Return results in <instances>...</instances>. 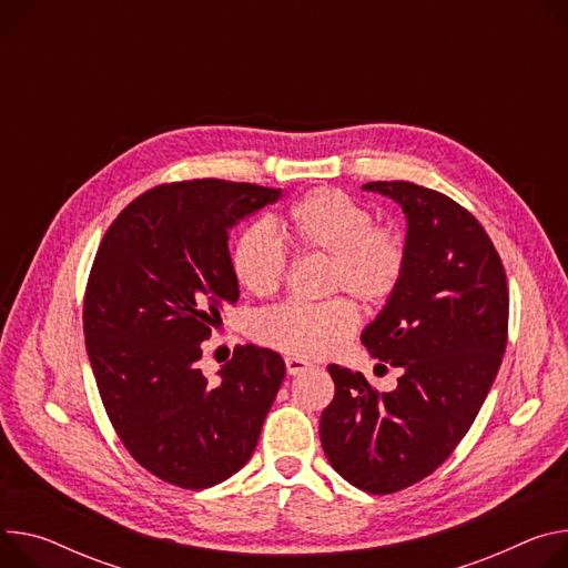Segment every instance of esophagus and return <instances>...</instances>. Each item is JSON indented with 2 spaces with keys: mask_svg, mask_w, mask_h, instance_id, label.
I'll return each instance as SVG.
<instances>
[{
  "mask_svg": "<svg viewBox=\"0 0 568 568\" xmlns=\"http://www.w3.org/2000/svg\"><path fill=\"white\" fill-rule=\"evenodd\" d=\"M285 367H287V374H290V376H298V374H303V372L311 369L313 365L307 363V359H301V357H292V355H287V357H285Z\"/></svg>",
  "mask_w": 568,
  "mask_h": 568,
  "instance_id": "obj_1",
  "label": "esophagus"
}]
</instances>
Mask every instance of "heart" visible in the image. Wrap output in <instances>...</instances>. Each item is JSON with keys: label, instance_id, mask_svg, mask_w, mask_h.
Segmentation results:
<instances>
[{"label": "heart", "instance_id": "1", "mask_svg": "<svg viewBox=\"0 0 568 568\" xmlns=\"http://www.w3.org/2000/svg\"><path fill=\"white\" fill-rule=\"evenodd\" d=\"M285 231L301 255H328V292L346 290L365 305H385L409 265L407 235L376 224L367 205L337 187L305 192L287 211ZM237 283L255 294H276L290 274V255L276 229L261 220L237 235L231 251ZM359 313L348 296L324 303H283L255 315L251 335L292 357H326L355 333Z\"/></svg>", "mask_w": 568, "mask_h": 568}]
</instances>
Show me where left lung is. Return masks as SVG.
Segmentation results:
<instances>
[{
    "label": "left lung",
    "instance_id": "obj_1",
    "mask_svg": "<svg viewBox=\"0 0 568 568\" xmlns=\"http://www.w3.org/2000/svg\"><path fill=\"white\" fill-rule=\"evenodd\" d=\"M365 190L407 215L405 281L363 333L372 355L403 374L383 394L359 372L328 365L335 396L320 437L344 480L394 494L439 469L469 433L505 353L509 292L491 237L464 205L409 181Z\"/></svg>",
    "mask_w": 568,
    "mask_h": 568
}]
</instances>
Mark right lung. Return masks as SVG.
Segmentation results:
<instances>
[{
	"instance_id": "right-lung-1",
	"label": "right lung",
	"mask_w": 568,
	"mask_h": 568,
	"mask_svg": "<svg viewBox=\"0 0 568 568\" xmlns=\"http://www.w3.org/2000/svg\"><path fill=\"white\" fill-rule=\"evenodd\" d=\"M281 190L224 179L161 183L135 196L101 240L83 296L97 389L131 457L183 489L240 471L285 376L283 357L235 346L220 378L201 342L240 296L231 226Z\"/></svg>"
}]
</instances>
